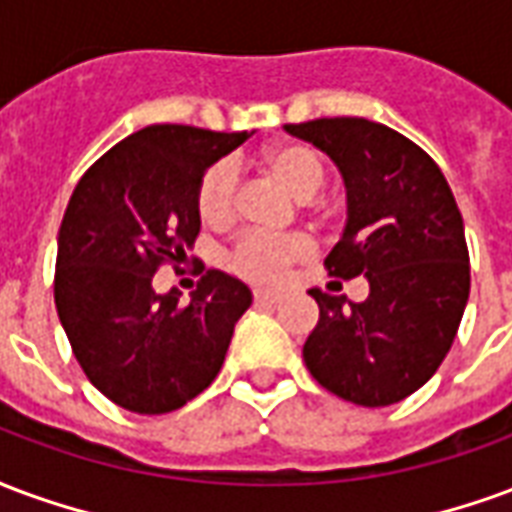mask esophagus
Here are the masks:
<instances>
[{"label": "esophagus", "mask_w": 512, "mask_h": 512, "mask_svg": "<svg viewBox=\"0 0 512 512\" xmlns=\"http://www.w3.org/2000/svg\"><path fill=\"white\" fill-rule=\"evenodd\" d=\"M281 300L283 294L278 292H267V289H256V292H253V302H256V305H275V302Z\"/></svg>", "instance_id": "34e87169"}]
</instances>
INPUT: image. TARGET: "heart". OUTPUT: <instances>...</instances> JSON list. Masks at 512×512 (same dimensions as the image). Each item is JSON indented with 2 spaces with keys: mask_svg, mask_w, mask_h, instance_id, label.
Listing matches in <instances>:
<instances>
[{
  "mask_svg": "<svg viewBox=\"0 0 512 512\" xmlns=\"http://www.w3.org/2000/svg\"><path fill=\"white\" fill-rule=\"evenodd\" d=\"M261 166L300 201H311L324 188V179H327L322 158L302 144H281V147L267 149ZM237 207H240L237 169L229 160H218L199 179V190H196L199 218L210 229H223L237 218ZM308 253H311V242L300 234H292V237L245 234L231 248L229 267L253 283H272Z\"/></svg>",
  "mask_w": 512,
  "mask_h": 512,
  "instance_id": "b5f03b06",
  "label": "heart"
}]
</instances>
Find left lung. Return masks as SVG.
<instances>
[{
    "mask_svg": "<svg viewBox=\"0 0 512 512\" xmlns=\"http://www.w3.org/2000/svg\"><path fill=\"white\" fill-rule=\"evenodd\" d=\"M335 160L349 218L324 267L365 275L352 302L311 289L319 324L302 346L316 382L357 406H390L420 390L458 333L469 300L464 220L428 152L398 130L363 117L286 125Z\"/></svg>",
    "mask_w": 512,
    "mask_h": 512,
    "instance_id": "8db88e82",
    "label": "left lung"
}]
</instances>
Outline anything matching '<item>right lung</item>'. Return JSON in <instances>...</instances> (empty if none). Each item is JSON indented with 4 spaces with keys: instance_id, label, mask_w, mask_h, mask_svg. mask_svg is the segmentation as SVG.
<instances>
[{
    "instance_id": "add662e5",
    "label": "right lung",
    "mask_w": 512,
    "mask_h": 512,
    "mask_svg": "<svg viewBox=\"0 0 512 512\" xmlns=\"http://www.w3.org/2000/svg\"><path fill=\"white\" fill-rule=\"evenodd\" d=\"M248 133L149 125L78 179L59 226L54 302L78 365L108 401L166 414L204 393L251 289L207 270L188 305L152 286L199 237V179Z\"/></svg>"
}]
</instances>
